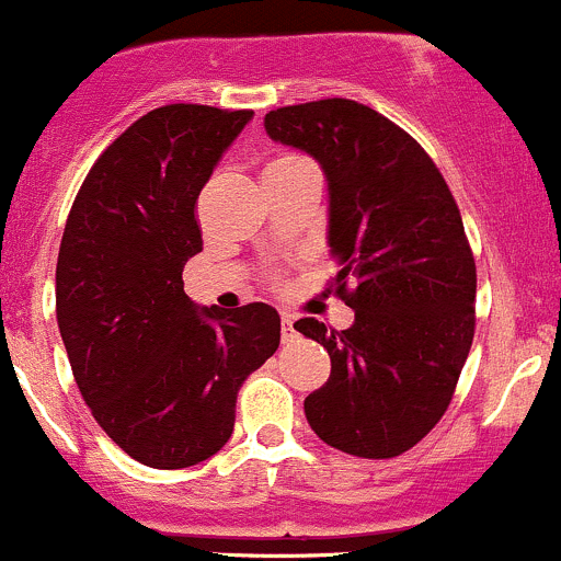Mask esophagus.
<instances>
[{"label": "esophagus", "mask_w": 561, "mask_h": 561, "mask_svg": "<svg viewBox=\"0 0 561 561\" xmlns=\"http://www.w3.org/2000/svg\"><path fill=\"white\" fill-rule=\"evenodd\" d=\"M280 335H283V343H288L297 337V330H294V316H288V313L280 316Z\"/></svg>", "instance_id": "esophagus-1"}]
</instances>
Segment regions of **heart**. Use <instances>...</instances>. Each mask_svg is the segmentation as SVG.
I'll list each match as a JSON object with an SVG mask.
<instances>
[{"label":"heart","instance_id":"1","mask_svg":"<svg viewBox=\"0 0 561 561\" xmlns=\"http://www.w3.org/2000/svg\"><path fill=\"white\" fill-rule=\"evenodd\" d=\"M294 163H302V158H299V154H294V152H283V154H278V158L270 160L267 169H264V174H270V171L288 169V165H294Z\"/></svg>","mask_w":561,"mask_h":561}]
</instances>
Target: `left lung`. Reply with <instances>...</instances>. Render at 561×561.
I'll return each instance as SVG.
<instances>
[{"label":"left lung","instance_id":"8db88e82","mask_svg":"<svg viewBox=\"0 0 561 561\" xmlns=\"http://www.w3.org/2000/svg\"><path fill=\"white\" fill-rule=\"evenodd\" d=\"M264 127L324 169L341 264L332 286L354 310L348 330L310 316L294 324L332 363L305 417L348 456H401L447 412L474 337L477 267L461 209L431 154L370 105H283Z\"/></svg>","mask_w":561,"mask_h":561}]
</instances>
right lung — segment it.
<instances>
[{"instance_id": "1", "label": "right lung", "mask_w": 561, "mask_h": 561, "mask_svg": "<svg viewBox=\"0 0 561 561\" xmlns=\"http://www.w3.org/2000/svg\"><path fill=\"white\" fill-rule=\"evenodd\" d=\"M253 111L171 103L133 122L81 182L57 259V321L100 428L138 463L185 469L234 431L237 392L280 343L264 302L196 310V204Z\"/></svg>"}]
</instances>
